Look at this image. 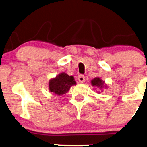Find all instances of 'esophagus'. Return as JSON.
<instances>
[{"instance_id": "34e87169", "label": "esophagus", "mask_w": 147, "mask_h": 147, "mask_svg": "<svg viewBox=\"0 0 147 147\" xmlns=\"http://www.w3.org/2000/svg\"><path fill=\"white\" fill-rule=\"evenodd\" d=\"M78 80L79 82H80V83H84L85 81V77L84 75H80L78 76Z\"/></svg>"}]
</instances>
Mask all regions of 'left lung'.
Instances as JSON below:
<instances>
[{"mask_svg":"<svg viewBox=\"0 0 147 147\" xmlns=\"http://www.w3.org/2000/svg\"><path fill=\"white\" fill-rule=\"evenodd\" d=\"M91 83L92 86L94 87H97L101 91H102V89L104 88H107V85L106 84L105 82V81H103L102 79L100 78V77H95L94 79H93L91 80ZM97 92L98 93H100V91Z\"/></svg>","mask_w":147,"mask_h":147,"instance_id":"8db88e82","label":"left lung"}]
</instances>
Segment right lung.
Segmentation results:
<instances>
[{
    "label": "right lung",
    "instance_id": "right-lung-1",
    "mask_svg": "<svg viewBox=\"0 0 147 147\" xmlns=\"http://www.w3.org/2000/svg\"><path fill=\"white\" fill-rule=\"evenodd\" d=\"M73 76H70L65 72H61L49 81V91L56 96H62L70 91V87L76 85Z\"/></svg>",
    "mask_w": 147,
    "mask_h": 147
}]
</instances>
